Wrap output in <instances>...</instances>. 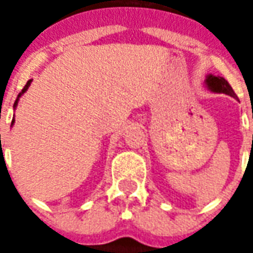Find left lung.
<instances>
[{"mask_svg": "<svg viewBox=\"0 0 253 253\" xmlns=\"http://www.w3.org/2000/svg\"><path fill=\"white\" fill-rule=\"evenodd\" d=\"M206 84H207V87H209L211 91L222 92V94H227V95H231V97L237 98V95H235V92L232 90V87L229 85V83L224 77L209 74L207 79H206Z\"/></svg>", "mask_w": 253, "mask_h": 253, "instance_id": "1", "label": "left lung"}]
</instances>
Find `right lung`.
I'll list each match as a JSON object with an SVG mask.
<instances>
[{
    "label": "right lung",
    "instance_id": "add662e5",
    "mask_svg": "<svg viewBox=\"0 0 253 253\" xmlns=\"http://www.w3.org/2000/svg\"><path fill=\"white\" fill-rule=\"evenodd\" d=\"M31 82H32V80H28V83L25 84V87H24V88H22V91L18 94V98H16V101H15L14 107H16V104H18V100H19V97H21V95H22V94H24V92L26 91L28 88H29V85H31ZM12 124H14V121H12Z\"/></svg>",
    "mask_w": 253,
    "mask_h": 253
}]
</instances>
